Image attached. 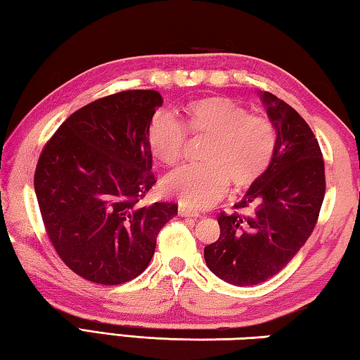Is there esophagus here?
I'll return each instance as SVG.
<instances>
[{
  "mask_svg": "<svg viewBox=\"0 0 360 360\" xmlns=\"http://www.w3.org/2000/svg\"><path fill=\"white\" fill-rule=\"evenodd\" d=\"M178 212H179L181 217H200V214H198L197 211L187 208V206H179Z\"/></svg>",
  "mask_w": 360,
  "mask_h": 360,
  "instance_id": "34e87169",
  "label": "esophagus"
}]
</instances>
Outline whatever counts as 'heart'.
Here are the masks:
<instances>
[{
    "instance_id": "heart-1",
    "label": "heart",
    "mask_w": 360,
    "mask_h": 360,
    "mask_svg": "<svg viewBox=\"0 0 360 360\" xmlns=\"http://www.w3.org/2000/svg\"><path fill=\"white\" fill-rule=\"evenodd\" d=\"M182 114V124L169 114L157 115L148 133L150 152L168 167L181 160L185 126L191 135L206 136L200 154L203 163L182 167L163 179V192L182 206L208 208L227 191L229 179L235 187H246L270 165L276 149V130L270 119L249 114L225 96L195 100Z\"/></svg>"
}]
</instances>
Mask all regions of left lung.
I'll return each mask as SVG.
<instances>
[{"instance_id": "obj_1", "label": "left lung", "mask_w": 360, "mask_h": 360, "mask_svg": "<svg viewBox=\"0 0 360 360\" xmlns=\"http://www.w3.org/2000/svg\"><path fill=\"white\" fill-rule=\"evenodd\" d=\"M259 96L276 130L275 154L235 205L251 206V214L222 212L219 240L205 248L210 270L233 285L264 283L283 270L311 235L326 193L324 160L311 129L278 96Z\"/></svg>"}]
</instances>
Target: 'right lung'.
Wrapping results in <instances>:
<instances>
[{
  "mask_svg": "<svg viewBox=\"0 0 360 360\" xmlns=\"http://www.w3.org/2000/svg\"><path fill=\"white\" fill-rule=\"evenodd\" d=\"M155 90L105 96L66 119L46 144L34 193L53 248L87 281L115 285L146 270L173 203L141 205L155 184L148 133Z\"/></svg>",
  "mask_w": 360,
  "mask_h": 360,
  "instance_id": "1",
  "label": "right lung"
}]
</instances>
